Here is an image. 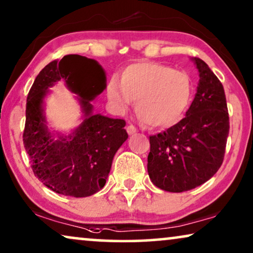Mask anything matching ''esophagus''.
<instances>
[{
    "instance_id": "34e87169",
    "label": "esophagus",
    "mask_w": 253,
    "mask_h": 253,
    "mask_svg": "<svg viewBox=\"0 0 253 253\" xmlns=\"http://www.w3.org/2000/svg\"><path fill=\"white\" fill-rule=\"evenodd\" d=\"M127 133H128L129 134V135H130V134H134V133H136L137 132V128H136V127L135 126H134V125H132V124H130V125H128V126H127Z\"/></svg>"
}]
</instances>
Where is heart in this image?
<instances>
[{
    "label": "heart",
    "mask_w": 253,
    "mask_h": 253,
    "mask_svg": "<svg viewBox=\"0 0 253 253\" xmlns=\"http://www.w3.org/2000/svg\"><path fill=\"white\" fill-rule=\"evenodd\" d=\"M110 102L126 110L137 100L136 111L151 127L178 123L190 106L193 84L188 74L157 62H137L127 67L121 81L112 77L106 86Z\"/></svg>",
    "instance_id": "b5f03b06"
}]
</instances>
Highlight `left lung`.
<instances>
[{
    "label": "left lung",
    "mask_w": 253,
    "mask_h": 253,
    "mask_svg": "<svg viewBox=\"0 0 253 253\" xmlns=\"http://www.w3.org/2000/svg\"><path fill=\"white\" fill-rule=\"evenodd\" d=\"M193 60L200 80L186 117L149 136L148 173L155 186L168 192L190 191L217 172L230 128L223 85L206 62Z\"/></svg>",
    "instance_id": "1"
}]
</instances>
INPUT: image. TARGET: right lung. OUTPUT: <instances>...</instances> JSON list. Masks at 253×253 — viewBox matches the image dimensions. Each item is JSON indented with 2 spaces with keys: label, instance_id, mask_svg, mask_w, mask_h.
Masks as SVG:
<instances>
[{
  "label": "right lung",
  "instance_id": "right-lung-1",
  "mask_svg": "<svg viewBox=\"0 0 253 253\" xmlns=\"http://www.w3.org/2000/svg\"><path fill=\"white\" fill-rule=\"evenodd\" d=\"M65 79L79 100L86 119L69 139L54 141L42 116L48 86ZM105 89V73L95 60L69 54L49 62L36 77L26 99L23 143L35 176L50 190L82 198L104 187L114 154L128 137L126 121L91 114L92 100Z\"/></svg>",
  "mask_w": 253,
  "mask_h": 253
}]
</instances>
